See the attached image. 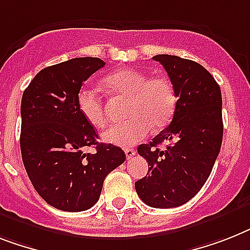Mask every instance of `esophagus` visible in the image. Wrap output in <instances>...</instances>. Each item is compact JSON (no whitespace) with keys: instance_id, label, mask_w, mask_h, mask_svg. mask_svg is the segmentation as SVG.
<instances>
[{"instance_id":"obj_1","label":"esophagus","mask_w":250,"mask_h":250,"mask_svg":"<svg viewBox=\"0 0 250 250\" xmlns=\"http://www.w3.org/2000/svg\"><path fill=\"white\" fill-rule=\"evenodd\" d=\"M125 154H126L127 160H130V158L135 154V150H134L133 148H125Z\"/></svg>"}]
</instances>
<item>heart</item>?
Masks as SVG:
<instances>
[{
  "instance_id": "1",
  "label": "heart",
  "mask_w": 250,
  "mask_h": 250,
  "mask_svg": "<svg viewBox=\"0 0 250 250\" xmlns=\"http://www.w3.org/2000/svg\"><path fill=\"white\" fill-rule=\"evenodd\" d=\"M106 88L117 96L129 100L126 117L129 120L113 125L102 133L107 143L130 147L147 137L150 129H164L176 110V90L166 76L149 78L137 69H120L103 78ZM76 104L82 116L94 127L106 125L102 98L94 89L82 88L76 96Z\"/></svg>"
}]
</instances>
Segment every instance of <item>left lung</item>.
Segmentation results:
<instances>
[{
    "label": "left lung",
    "instance_id": "8db88e82",
    "mask_svg": "<svg viewBox=\"0 0 250 250\" xmlns=\"http://www.w3.org/2000/svg\"><path fill=\"white\" fill-rule=\"evenodd\" d=\"M176 90V110L166 129L138 153L147 160V176L135 183L142 201L154 208L187 203L201 190L221 149V89L213 76L191 60L157 55ZM167 143L165 150L158 146Z\"/></svg>",
    "mask_w": 250,
    "mask_h": 250
}]
</instances>
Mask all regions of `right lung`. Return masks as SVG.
<instances>
[{"mask_svg": "<svg viewBox=\"0 0 250 250\" xmlns=\"http://www.w3.org/2000/svg\"><path fill=\"white\" fill-rule=\"evenodd\" d=\"M103 66L98 57L56 63L41 70L22 93V164L37 193L61 211L93 207L104 177L126 160L120 147L97 142L96 130L76 104L84 82ZM85 146L96 153L84 154Z\"/></svg>", "mask_w": 250, "mask_h": 250, "instance_id": "obj_1", "label": "right lung"}]
</instances>
